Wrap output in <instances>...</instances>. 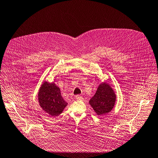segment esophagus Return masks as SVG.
I'll return each instance as SVG.
<instances>
[{"instance_id":"esophagus-1","label":"esophagus","mask_w":158,"mask_h":158,"mask_svg":"<svg viewBox=\"0 0 158 158\" xmlns=\"http://www.w3.org/2000/svg\"><path fill=\"white\" fill-rule=\"evenodd\" d=\"M75 98H76V99L77 100H83V97H82V96H81V95H76L75 96Z\"/></svg>"}]
</instances>
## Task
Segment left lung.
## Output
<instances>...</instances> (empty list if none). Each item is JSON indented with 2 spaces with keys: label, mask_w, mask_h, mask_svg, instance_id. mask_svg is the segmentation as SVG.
<instances>
[{
  "label": "left lung",
  "mask_w": 158,
  "mask_h": 158,
  "mask_svg": "<svg viewBox=\"0 0 158 158\" xmlns=\"http://www.w3.org/2000/svg\"><path fill=\"white\" fill-rule=\"evenodd\" d=\"M115 101L116 95L112 88L106 83H102L89 103L98 115H102L112 110Z\"/></svg>",
  "instance_id": "1"
}]
</instances>
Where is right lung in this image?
<instances>
[{
	"label": "right lung",
	"instance_id": "right-lung-1",
	"mask_svg": "<svg viewBox=\"0 0 158 158\" xmlns=\"http://www.w3.org/2000/svg\"><path fill=\"white\" fill-rule=\"evenodd\" d=\"M38 100L41 108L53 117L60 115L68 105L61 96L59 88L54 82H44L39 88Z\"/></svg>",
	"mask_w": 158,
	"mask_h": 158
}]
</instances>
